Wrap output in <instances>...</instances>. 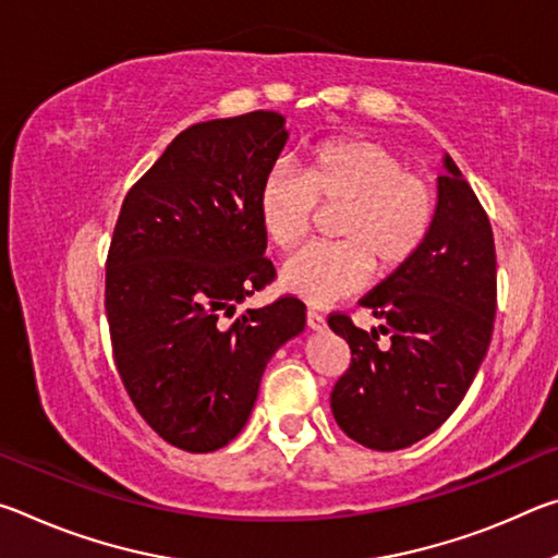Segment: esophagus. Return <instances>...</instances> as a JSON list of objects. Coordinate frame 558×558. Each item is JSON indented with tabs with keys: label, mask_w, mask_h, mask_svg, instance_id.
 Segmentation results:
<instances>
[{
	"label": "esophagus",
	"mask_w": 558,
	"mask_h": 558,
	"mask_svg": "<svg viewBox=\"0 0 558 558\" xmlns=\"http://www.w3.org/2000/svg\"><path fill=\"white\" fill-rule=\"evenodd\" d=\"M305 319H307V327H310V329H325V315L317 313V310L310 307Z\"/></svg>",
	"instance_id": "34e87169"
}]
</instances>
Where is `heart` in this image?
Instances as JSON below:
<instances>
[{
  "mask_svg": "<svg viewBox=\"0 0 558 558\" xmlns=\"http://www.w3.org/2000/svg\"><path fill=\"white\" fill-rule=\"evenodd\" d=\"M317 206L335 211L339 241L298 251L282 266L280 282L315 305L354 295L372 278L391 276L418 256L436 221L438 196L426 177L405 169L389 147L362 137L315 145L302 172L272 165L263 174L256 209L266 239L280 251L313 231Z\"/></svg>",
  "mask_w": 558,
  "mask_h": 558,
  "instance_id": "heart-1",
  "label": "heart"
}]
</instances>
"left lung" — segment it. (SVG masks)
I'll list each match as a JSON object with an SVG mask.
<instances>
[{
    "label": "left lung",
    "mask_w": 558,
    "mask_h": 558,
    "mask_svg": "<svg viewBox=\"0 0 558 558\" xmlns=\"http://www.w3.org/2000/svg\"><path fill=\"white\" fill-rule=\"evenodd\" d=\"M428 241L409 266L364 295L379 317L364 332L332 313L327 325L349 344V369L329 405L337 426L372 450L409 448L448 421L487 354L497 313V258L483 204L446 157Z\"/></svg>",
    "instance_id": "obj_1"
}]
</instances>
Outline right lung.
I'll return each mask as SVG.
<instances>
[{
	"mask_svg": "<svg viewBox=\"0 0 558 558\" xmlns=\"http://www.w3.org/2000/svg\"><path fill=\"white\" fill-rule=\"evenodd\" d=\"M272 110L196 122L120 206L106 260V315L122 386L159 438L211 452L239 436L305 302L280 295L233 317L276 280L256 194L288 132Z\"/></svg>",
	"mask_w": 558,
	"mask_h": 558,
	"instance_id": "add662e5",
	"label": "right lung"
}]
</instances>
